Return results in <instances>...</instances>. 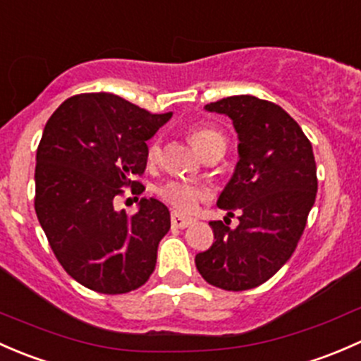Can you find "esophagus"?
Listing matches in <instances>:
<instances>
[{"label": "esophagus", "instance_id": "esophagus-1", "mask_svg": "<svg viewBox=\"0 0 361 361\" xmlns=\"http://www.w3.org/2000/svg\"><path fill=\"white\" fill-rule=\"evenodd\" d=\"M170 222H172V228L184 229V228H189V226H191L195 221H192V219H189V217H184V215L177 214V212H172Z\"/></svg>", "mask_w": 361, "mask_h": 361}]
</instances>
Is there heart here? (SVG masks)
I'll return each instance as SVG.
<instances>
[{"label":"heart","mask_w":361,"mask_h":361,"mask_svg":"<svg viewBox=\"0 0 361 361\" xmlns=\"http://www.w3.org/2000/svg\"><path fill=\"white\" fill-rule=\"evenodd\" d=\"M189 139L192 140V144L196 146V149L200 151L203 156L210 151L217 149V147H226V137L219 132L214 126L200 125L195 128L189 130ZM147 159L149 163H156L159 159V144L158 140H151L149 146H147ZM156 195L161 200L163 203L170 205L173 210L182 212V214H189L198 205L200 202L207 200L208 191L203 185L192 184L188 180H179L172 179L163 182L161 185H158L156 189Z\"/></svg>","instance_id":"b5f03b06"}]
</instances>
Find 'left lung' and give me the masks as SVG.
Wrapping results in <instances>:
<instances>
[{
  "label": "left lung",
  "instance_id": "obj_1",
  "mask_svg": "<svg viewBox=\"0 0 361 361\" xmlns=\"http://www.w3.org/2000/svg\"><path fill=\"white\" fill-rule=\"evenodd\" d=\"M205 109L231 118L238 132L240 161L217 207L231 217L238 212L240 224L208 222L215 241L195 262L214 287L248 290L269 280L302 236L318 189L313 147L290 114L269 100L233 95Z\"/></svg>",
  "mask_w": 361,
  "mask_h": 361
}]
</instances>
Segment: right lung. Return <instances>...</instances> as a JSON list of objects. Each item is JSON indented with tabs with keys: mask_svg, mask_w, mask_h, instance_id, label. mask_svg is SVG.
Listing matches in <instances>:
<instances>
[{
	"mask_svg": "<svg viewBox=\"0 0 361 361\" xmlns=\"http://www.w3.org/2000/svg\"><path fill=\"white\" fill-rule=\"evenodd\" d=\"M170 118L100 92L64 100L44 125L35 210L57 261L90 290L132 292L153 274L158 243L170 229L169 208L142 198L128 217L114 203L123 188L144 191L146 140Z\"/></svg>",
	"mask_w": 361,
	"mask_h": 361,
	"instance_id": "obj_1",
	"label": "right lung"
}]
</instances>
